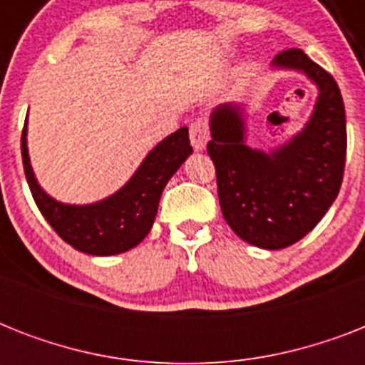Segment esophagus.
Masks as SVG:
<instances>
[{
  "label": "esophagus",
  "instance_id": "34e87169",
  "mask_svg": "<svg viewBox=\"0 0 365 365\" xmlns=\"http://www.w3.org/2000/svg\"><path fill=\"white\" fill-rule=\"evenodd\" d=\"M189 138H191V145L195 149H202L210 138V126H208V121L199 117L195 119L191 125H189Z\"/></svg>",
  "mask_w": 365,
  "mask_h": 365
}]
</instances>
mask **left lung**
Here are the masks:
<instances>
[{"label": "left lung", "instance_id": "obj_1", "mask_svg": "<svg viewBox=\"0 0 365 365\" xmlns=\"http://www.w3.org/2000/svg\"><path fill=\"white\" fill-rule=\"evenodd\" d=\"M274 66L305 71L320 88L303 132L265 155L244 145L240 108L220 106L206 145L225 222L240 239L265 250L292 246L317 227L339 193L346 157L345 106L331 73L301 48L277 54Z\"/></svg>", "mask_w": 365, "mask_h": 365}]
</instances>
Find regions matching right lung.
<instances>
[{
    "mask_svg": "<svg viewBox=\"0 0 365 365\" xmlns=\"http://www.w3.org/2000/svg\"><path fill=\"white\" fill-rule=\"evenodd\" d=\"M20 148L26 180L39 212L60 239L91 255L121 254L142 242L155 222L163 189L193 153L187 126H182L145 157L121 191L96 205L70 206L56 202L39 187L28 157L26 125Z\"/></svg>",
    "mask_w": 365,
    "mask_h": 365,
    "instance_id": "1",
    "label": "right lung"
}]
</instances>
